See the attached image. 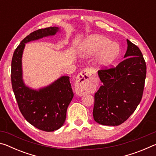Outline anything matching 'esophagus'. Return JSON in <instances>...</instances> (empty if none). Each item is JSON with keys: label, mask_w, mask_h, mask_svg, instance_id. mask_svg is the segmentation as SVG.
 Returning <instances> with one entry per match:
<instances>
[{"label": "esophagus", "mask_w": 156, "mask_h": 156, "mask_svg": "<svg viewBox=\"0 0 156 156\" xmlns=\"http://www.w3.org/2000/svg\"><path fill=\"white\" fill-rule=\"evenodd\" d=\"M96 84V76L91 69L87 68L80 72L76 81L75 89L79 96H83L94 88Z\"/></svg>", "instance_id": "esophagus-1"}]
</instances>
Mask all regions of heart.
Returning a JSON list of instances; mask_svg holds the SVG:
<instances>
[{"label": "heart", "mask_w": 156, "mask_h": 156, "mask_svg": "<svg viewBox=\"0 0 156 156\" xmlns=\"http://www.w3.org/2000/svg\"><path fill=\"white\" fill-rule=\"evenodd\" d=\"M120 46L106 36L93 34L86 37L78 47V54L81 57H89L96 54L95 65L98 67L110 65L120 53Z\"/></svg>", "instance_id": "heart-1"}]
</instances>
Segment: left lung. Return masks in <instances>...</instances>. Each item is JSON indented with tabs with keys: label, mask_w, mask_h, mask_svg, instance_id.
Masks as SVG:
<instances>
[{
	"label": "left lung",
	"mask_w": 156,
	"mask_h": 156,
	"mask_svg": "<svg viewBox=\"0 0 156 156\" xmlns=\"http://www.w3.org/2000/svg\"><path fill=\"white\" fill-rule=\"evenodd\" d=\"M125 59L115 67L98 72L103 84L95 94L94 119L102 125L118 126L136 109L146 78V62L140 50L128 39Z\"/></svg>",
	"instance_id": "left-lung-1"
}]
</instances>
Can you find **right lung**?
Instances as JSON below:
<instances>
[{"label": "right lung", "instance_id": "right-lung-1", "mask_svg": "<svg viewBox=\"0 0 156 156\" xmlns=\"http://www.w3.org/2000/svg\"><path fill=\"white\" fill-rule=\"evenodd\" d=\"M58 31V27H50L33 31L21 41L12 60V89L21 113L31 125L48 132L60 129L65 121L67 107L73 97L69 77L61 76L38 90L30 88L23 79L22 56L26 43L54 36Z\"/></svg>", "mask_w": 156, "mask_h": 156}]
</instances>
